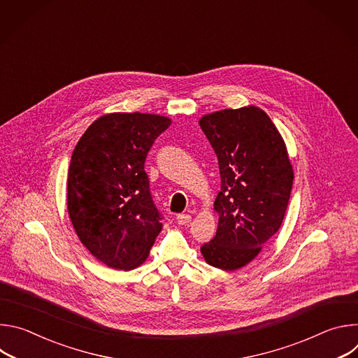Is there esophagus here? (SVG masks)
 I'll list each match as a JSON object with an SVG mask.
<instances>
[{"instance_id":"obj_1","label":"esophagus","mask_w":358,"mask_h":358,"mask_svg":"<svg viewBox=\"0 0 358 358\" xmlns=\"http://www.w3.org/2000/svg\"><path fill=\"white\" fill-rule=\"evenodd\" d=\"M177 222H178L180 225H188V224L191 222V215H188V214H181V215L177 217Z\"/></svg>"}]
</instances>
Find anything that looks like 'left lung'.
Here are the masks:
<instances>
[{"label": "left lung", "instance_id": "obj_1", "mask_svg": "<svg viewBox=\"0 0 358 358\" xmlns=\"http://www.w3.org/2000/svg\"><path fill=\"white\" fill-rule=\"evenodd\" d=\"M218 157V229L202 245L206 262L236 271L258 257L279 231L290 198L293 167L271 117L257 106L224 109L199 119Z\"/></svg>", "mask_w": 358, "mask_h": 358}]
</instances>
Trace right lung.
Wrapping results in <instances>:
<instances>
[{"label":"right lung","mask_w":358,"mask_h":358,"mask_svg":"<svg viewBox=\"0 0 358 358\" xmlns=\"http://www.w3.org/2000/svg\"><path fill=\"white\" fill-rule=\"evenodd\" d=\"M171 119L108 113L78 141L68 174V214L82 245L106 266L143 265L163 229L151 199L144 162Z\"/></svg>","instance_id":"obj_1"}]
</instances>
